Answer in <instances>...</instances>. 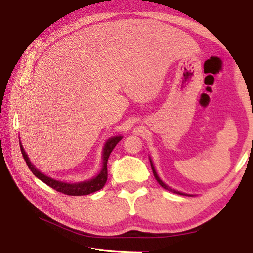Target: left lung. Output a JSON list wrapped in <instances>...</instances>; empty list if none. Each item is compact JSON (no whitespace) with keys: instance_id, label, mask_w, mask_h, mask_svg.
<instances>
[{"instance_id":"left-lung-1","label":"left lung","mask_w":253,"mask_h":253,"mask_svg":"<svg viewBox=\"0 0 253 253\" xmlns=\"http://www.w3.org/2000/svg\"><path fill=\"white\" fill-rule=\"evenodd\" d=\"M150 163H151V168H152V171H154L155 178H156V179H157V181H158V183H159V185L161 186V187H164L165 189L169 190V192H173V193H176V194H180V195H185V194L180 193V192H177V190H175V189H171L170 187H169V186H167V185H166V184H164V183H163V180H161L160 178L158 177V175H157V172H156V170H155V167H154V165H152V161H151V160H150Z\"/></svg>"}]
</instances>
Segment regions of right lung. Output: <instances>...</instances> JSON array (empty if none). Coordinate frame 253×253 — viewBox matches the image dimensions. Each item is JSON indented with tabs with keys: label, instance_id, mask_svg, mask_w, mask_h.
Instances as JSON below:
<instances>
[{
	"label": "right lung",
	"instance_id": "add662e5",
	"mask_svg": "<svg viewBox=\"0 0 253 253\" xmlns=\"http://www.w3.org/2000/svg\"><path fill=\"white\" fill-rule=\"evenodd\" d=\"M121 139L122 136H114V138H111L109 141L105 143L104 151H103V167H102L101 172H99L96 177L93 178V179L83 181V183H78V184L63 183V181H58V180L52 179L50 177L43 175L42 172H40L38 169H37L35 166L30 163L26 151L23 150L21 143H20V148H21L22 156L24 160H26L28 167L30 168V170L37 178H39L40 180H42L44 184H47L49 186V187L53 188L59 193H63L65 195L82 196V195H88V194L97 192V190L104 187V185L107 180V160H109L111 152L113 151L115 146L121 141Z\"/></svg>",
	"mask_w": 253,
	"mask_h": 253
}]
</instances>
